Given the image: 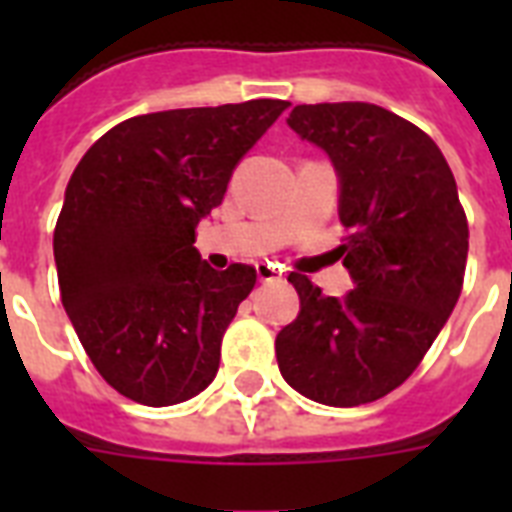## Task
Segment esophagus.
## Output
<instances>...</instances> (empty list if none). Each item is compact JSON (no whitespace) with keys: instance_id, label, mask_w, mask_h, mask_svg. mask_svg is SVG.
Returning <instances> with one entry per match:
<instances>
[{"instance_id":"1","label":"esophagus","mask_w":512,"mask_h":512,"mask_svg":"<svg viewBox=\"0 0 512 512\" xmlns=\"http://www.w3.org/2000/svg\"><path fill=\"white\" fill-rule=\"evenodd\" d=\"M255 271H257V279L263 281V284H268V281H279L281 276H284L281 265L276 263H257Z\"/></svg>"}]
</instances>
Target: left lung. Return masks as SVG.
<instances>
[{
	"label": "left lung",
	"mask_w": 512,
	"mask_h": 512,
	"mask_svg": "<svg viewBox=\"0 0 512 512\" xmlns=\"http://www.w3.org/2000/svg\"><path fill=\"white\" fill-rule=\"evenodd\" d=\"M287 124L340 175L342 265L356 287L324 297L289 273L300 313L276 337L284 380L327 406L396 390L420 366L460 300L468 217L433 140L372 103L295 106Z\"/></svg>",
	"instance_id": "1"
}]
</instances>
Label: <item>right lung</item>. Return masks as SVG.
Segmentation results:
<instances>
[{"instance_id": "add662e5", "label": "right lung", "mask_w": 512, "mask_h": 512, "mask_svg": "<svg viewBox=\"0 0 512 512\" xmlns=\"http://www.w3.org/2000/svg\"><path fill=\"white\" fill-rule=\"evenodd\" d=\"M287 106L263 98L132 116L76 164L52 236L60 300L122 396L172 406L215 380L225 329L257 276L241 263L209 268L196 225Z\"/></svg>"}]
</instances>
